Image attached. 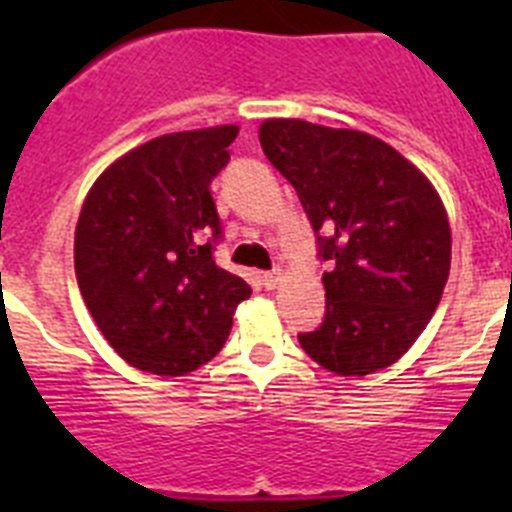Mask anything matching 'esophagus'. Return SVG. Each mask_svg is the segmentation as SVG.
Listing matches in <instances>:
<instances>
[{
	"mask_svg": "<svg viewBox=\"0 0 512 512\" xmlns=\"http://www.w3.org/2000/svg\"><path fill=\"white\" fill-rule=\"evenodd\" d=\"M282 282H284V271L282 269H274V271H269V274H264V287L266 289H277Z\"/></svg>",
	"mask_w": 512,
	"mask_h": 512,
	"instance_id": "esophagus-1",
	"label": "esophagus"
}]
</instances>
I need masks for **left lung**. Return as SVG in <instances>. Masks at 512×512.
<instances>
[{"mask_svg": "<svg viewBox=\"0 0 512 512\" xmlns=\"http://www.w3.org/2000/svg\"><path fill=\"white\" fill-rule=\"evenodd\" d=\"M259 138L333 261L323 325L300 336L305 354L338 377L387 369L418 341L449 279L451 225L436 187L361 130L271 117Z\"/></svg>", "mask_w": 512, "mask_h": 512, "instance_id": "1", "label": "left lung"}]
</instances>
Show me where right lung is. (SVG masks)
Returning a JSON list of instances; mask_svg holds the SVG:
<instances>
[{
	"label": "right lung",
	"instance_id": "add662e5",
	"mask_svg": "<svg viewBox=\"0 0 512 512\" xmlns=\"http://www.w3.org/2000/svg\"><path fill=\"white\" fill-rule=\"evenodd\" d=\"M238 125L158 135L112 161L74 233L81 297L120 359L184 377L225 346L251 287L212 261L220 217L210 182Z\"/></svg>",
	"mask_w": 512,
	"mask_h": 512
}]
</instances>
